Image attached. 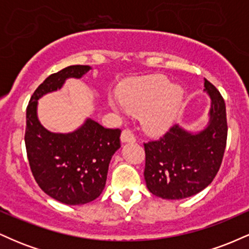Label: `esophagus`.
<instances>
[{"label": "esophagus", "instance_id": "esophagus-1", "mask_svg": "<svg viewBox=\"0 0 249 249\" xmlns=\"http://www.w3.org/2000/svg\"><path fill=\"white\" fill-rule=\"evenodd\" d=\"M121 141L122 142H136V137L130 130H123L121 134Z\"/></svg>", "mask_w": 249, "mask_h": 249}]
</instances>
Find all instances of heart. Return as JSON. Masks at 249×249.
<instances>
[{
    "label": "heart",
    "instance_id": "1",
    "mask_svg": "<svg viewBox=\"0 0 249 249\" xmlns=\"http://www.w3.org/2000/svg\"><path fill=\"white\" fill-rule=\"evenodd\" d=\"M184 99V90L167 77L152 75L128 79L118 89V97L108 96L107 103L115 112L125 110L141 115L146 132L160 134L172 126Z\"/></svg>",
    "mask_w": 249,
    "mask_h": 249
}]
</instances>
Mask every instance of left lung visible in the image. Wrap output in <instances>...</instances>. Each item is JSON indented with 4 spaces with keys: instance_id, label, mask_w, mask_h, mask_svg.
Masks as SVG:
<instances>
[{
    "instance_id": "obj_1",
    "label": "left lung",
    "mask_w": 249,
    "mask_h": 249,
    "mask_svg": "<svg viewBox=\"0 0 249 249\" xmlns=\"http://www.w3.org/2000/svg\"><path fill=\"white\" fill-rule=\"evenodd\" d=\"M211 98L208 124L198 132L174 125L162 138L144 144L146 186L159 198L178 200L201 192L213 181L227 141L225 101L205 79Z\"/></svg>"
}]
</instances>
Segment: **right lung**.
<instances>
[{
  "label": "right lung",
  "mask_w": 249,
  "mask_h": 249,
  "mask_svg": "<svg viewBox=\"0 0 249 249\" xmlns=\"http://www.w3.org/2000/svg\"><path fill=\"white\" fill-rule=\"evenodd\" d=\"M89 65H70L53 73L36 89L27 107L25 147L34 178L44 193L67 205H83L101 196L108 164L121 147V130L105 128L87 118L77 130L56 133L37 116L38 99L61 90L67 79L82 78Z\"/></svg>",
  "instance_id": "add662e5"
}]
</instances>
